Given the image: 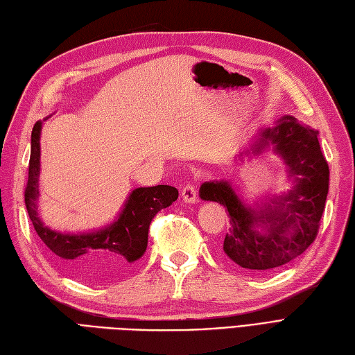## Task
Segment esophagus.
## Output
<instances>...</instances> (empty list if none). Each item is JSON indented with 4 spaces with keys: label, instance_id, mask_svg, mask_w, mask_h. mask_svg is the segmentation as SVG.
Returning a JSON list of instances; mask_svg holds the SVG:
<instances>
[{
    "label": "esophagus",
    "instance_id": "obj_1",
    "mask_svg": "<svg viewBox=\"0 0 355 355\" xmlns=\"http://www.w3.org/2000/svg\"><path fill=\"white\" fill-rule=\"evenodd\" d=\"M182 198H184V201H187V203H194L197 200L196 182H187L184 188H182Z\"/></svg>",
    "mask_w": 355,
    "mask_h": 355
}]
</instances>
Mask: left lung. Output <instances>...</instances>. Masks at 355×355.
<instances>
[{
	"instance_id": "obj_1",
	"label": "left lung",
	"mask_w": 355,
	"mask_h": 355,
	"mask_svg": "<svg viewBox=\"0 0 355 355\" xmlns=\"http://www.w3.org/2000/svg\"><path fill=\"white\" fill-rule=\"evenodd\" d=\"M275 145L277 154L297 178L288 194L273 201L264 212L255 214L237 197L228 182H206L200 197L227 207L232 232L224 239L225 255L251 273L269 272L300 257L317 239L329 193L330 170L318 141V131L303 127L291 116H284L277 127L261 132L260 145ZM258 148V150H260ZM264 223L267 235L252 227Z\"/></svg>"
}]
</instances>
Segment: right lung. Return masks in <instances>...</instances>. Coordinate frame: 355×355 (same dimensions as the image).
Segmentation results:
<instances>
[{"instance_id":"add662e5","label":"right lung","mask_w":355,"mask_h":355,"mask_svg":"<svg viewBox=\"0 0 355 355\" xmlns=\"http://www.w3.org/2000/svg\"><path fill=\"white\" fill-rule=\"evenodd\" d=\"M40 130L42 122H35L25 187V206L38 237L56 255L64 269L80 279L101 281L128 269L146 251L152 219L161 209L178 200V189L170 185L134 189L118 221L101 232L80 236L52 232L43 225L37 212Z\"/></svg>"}]
</instances>
